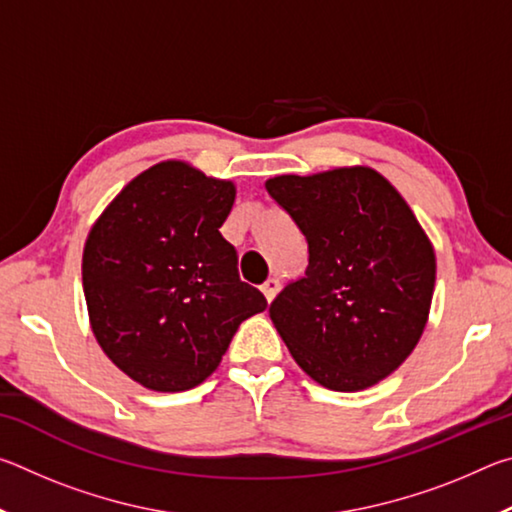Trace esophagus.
Masks as SVG:
<instances>
[{"label":"esophagus","instance_id":"34e87169","mask_svg":"<svg viewBox=\"0 0 512 512\" xmlns=\"http://www.w3.org/2000/svg\"><path fill=\"white\" fill-rule=\"evenodd\" d=\"M277 291H280V280H275V277H271V280H266L262 284V293H264V298L268 302H273V298L277 296Z\"/></svg>","mask_w":512,"mask_h":512}]
</instances>
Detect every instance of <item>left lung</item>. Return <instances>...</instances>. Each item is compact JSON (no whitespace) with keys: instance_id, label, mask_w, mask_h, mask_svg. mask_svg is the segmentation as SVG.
Returning <instances> with one entry per match:
<instances>
[{"instance_id":"8db88e82","label":"left lung","mask_w":512,"mask_h":512,"mask_svg":"<svg viewBox=\"0 0 512 512\" xmlns=\"http://www.w3.org/2000/svg\"><path fill=\"white\" fill-rule=\"evenodd\" d=\"M266 189L309 244L305 277L271 302L291 357L316 384L357 393L402 366L427 327L436 250L372 167L284 173Z\"/></svg>"}]
</instances>
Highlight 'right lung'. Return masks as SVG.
I'll use <instances>...</instances> for the list:
<instances>
[{"label": "right lung", "mask_w": 512, "mask_h": 512, "mask_svg": "<svg viewBox=\"0 0 512 512\" xmlns=\"http://www.w3.org/2000/svg\"><path fill=\"white\" fill-rule=\"evenodd\" d=\"M235 198L232 180L162 160L92 223L81 264L92 334L149 391L203 384L239 325L266 309L262 293L239 280L235 248L219 232Z\"/></svg>", "instance_id": "right-lung-1"}]
</instances>
